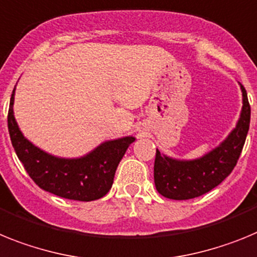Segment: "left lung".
<instances>
[{"label": "left lung", "mask_w": 257, "mask_h": 257, "mask_svg": "<svg viewBox=\"0 0 257 257\" xmlns=\"http://www.w3.org/2000/svg\"><path fill=\"white\" fill-rule=\"evenodd\" d=\"M243 106L235 128L217 147L198 159H175L156 149L154 181L156 190L168 199L186 200L211 191L221 184L235 167L246 141L251 107L242 84Z\"/></svg>", "instance_id": "obj_1"}]
</instances>
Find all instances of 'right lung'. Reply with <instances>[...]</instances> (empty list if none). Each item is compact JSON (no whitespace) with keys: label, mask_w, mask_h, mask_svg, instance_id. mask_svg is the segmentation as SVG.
Wrapping results in <instances>:
<instances>
[{"label":"right lung","mask_w":257,"mask_h":257,"mask_svg":"<svg viewBox=\"0 0 257 257\" xmlns=\"http://www.w3.org/2000/svg\"><path fill=\"white\" fill-rule=\"evenodd\" d=\"M15 88L10 98L8 126L10 140L24 169L42 190L66 199L91 202L110 191L120 160L136 138L106 141L81 158H58L28 141L14 117Z\"/></svg>","instance_id":"add662e5"}]
</instances>
